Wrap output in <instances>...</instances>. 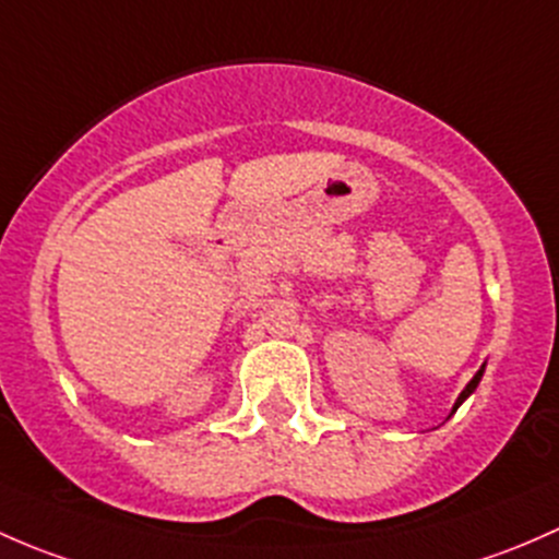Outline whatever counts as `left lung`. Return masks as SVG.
I'll list each match as a JSON object with an SVG mask.
<instances>
[{"mask_svg": "<svg viewBox=\"0 0 559 559\" xmlns=\"http://www.w3.org/2000/svg\"><path fill=\"white\" fill-rule=\"evenodd\" d=\"M485 366H487V364H481V368H479V371H476V373H474V379H471V382H468V384H465V390H463V393H460V395H457V401H454V406H452V414H454V412H457V408H460V404H463V401H465V399H468V395H471V393H474V390H476V388H479L481 377H485Z\"/></svg>", "mask_w": 559, "mask_h": 559, "instance_id": "left-lung-1", "label": "left lung"}]
</instances>
